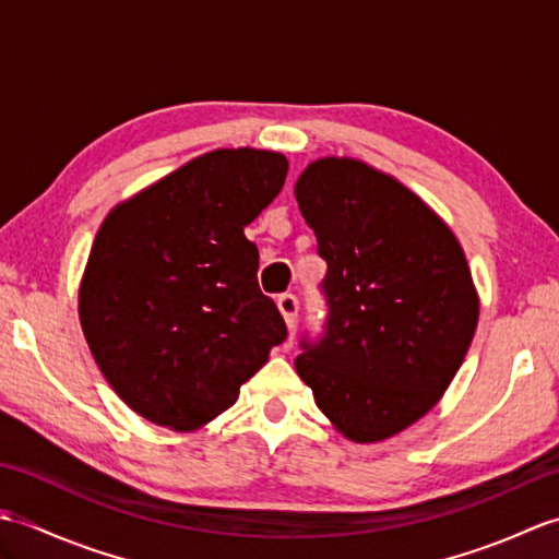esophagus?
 I'll list each match as a JSON object with an SVG mask.
<instances>
[{"label":"esophagus","instance_id":"1","mask_svg":"<svg viewBox=\"0 0 559 559\" xmlns=\"http://www.w3.org/2000/svg\"><path fill=\"white\" fill-rule=\"evenodd\" d=\"M278 310H281V314H283V319H286L288 329H293L295 322H298V310H300L298 298H295L293 293L278 295Z\"/></svg>","mask_w":559,"mask_h":559}]
</instances>
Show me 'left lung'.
Returning <instances> with one entry per match:
<instances>
[{
	"label": "left lung",
	"mask_w": 559,
	"mask_h": 559,
	"mask_svg": "<svg viewBox=\"0 0 559 559\" xmlns=\"http://www.w3.org/2000/svg\"><path fill=\"white\" fill-rule=\"evenodd\" d=\"M326 261V324L295 358L319 411L353 442H379L442 399L478 324L468 261L449 225L394 177L319 158L295 185Z\"/></svg>",
	"instance_id": "left-lung-1"
}]
</instances>
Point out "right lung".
<instances>
[{
    "instance_id": "1",
    "label": "right lung",
    "mask_w": 559,
    "mask_h": 559,
    "mask_svg": "<svg viewBox=\"0 0 559 559\" xmlns=\"http://www.w3.org/2000/svg\"><path fill=\"white\" fill-rule=\"evenodd\" d=\"M286 175L281 153L218 148L103 221L79 319L100 372L146 420L180 432L206 425L286 341L245 237Z\"/></svg>"
}]
</instances>
